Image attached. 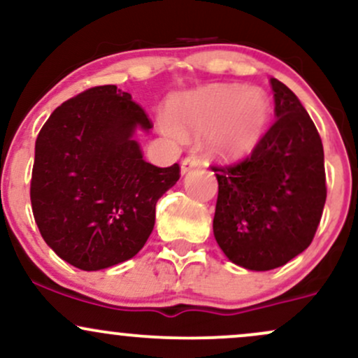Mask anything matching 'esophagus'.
I'll return each mask as SVG.
<instances>
[{
	"label": "esophagus",
	"mask_w": 358,
	"mask_h": 358,
	"mask_svg": "<svg viewBox=\"0 0 358 358\" xmlns=\"http://www.w3.org/2000/svg\"><path fill=\"white\" fill-rule=\"evenodd\" d=\"M200 165L199 159L195 158V156H188V158H185L182 162V166H180V171H182V175H187L188 171H192L193 168H196Z\"/></svg>",
	"instance_id": "esophagus-1"
}]
</instances>
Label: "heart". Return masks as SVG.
Returning a JSON list of instances; mask_svg holds the SVG:
<instances>
[{
  "label": "heart",
  "mask_w": 358,
  "mask_h": 358,
  "mask_svg": "<svg viewBox=\"0 0 358 358\" xmlns=\"http://www.w3.org/2000/svg\"><path fill=\"white\" fill-rule=\"evenodd\" d=\"M159 131L173 141L207 134V151L224 163L241 162L257 150L269 129L271 101L264 90L213 84L171 97Z\"/></svg>",
  "instance_id": "b5f03b06"
}]
</instances>
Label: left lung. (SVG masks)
<instances>
[{
    "label": "left lung",
    "mask_w": 358,
    "mask_h": 358,
    "mask_svg": "<svg viewBox=\"0 0 358 358\" xmlns=\"http://www.w3.org/2000/svg\"><path fill=\"white\" fill-rule=\"evenodd\" d=\"M276 122L239 165L212 166L219 182L213 236L225 257L249 271L285 266L313 241L327 183L324 156L310 114L271 79Z\"/></svg>",
    "instance_id": "8db88e82"
}]
</instances>
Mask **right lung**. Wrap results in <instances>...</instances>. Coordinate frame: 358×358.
<instances>
[{
	"label": "right lung",
	"mask_w": 358,
	"mask_h": 358,
	"mask_svg": "<svg viewBox=\"0 0 358 358\" xmlns=\"http://www.w3.org/2000/svg\"><path fill=\"white\" fill-rule=\"evenodd\" d=\"M151 122L131 94L99 85L59 106L35 143L30 199L48 248L82 271L134 257L155 227L156 202L180 166L143 159Z\"/></svg>",
	"instance_id": "right-lung-1"
}]
</instances>
